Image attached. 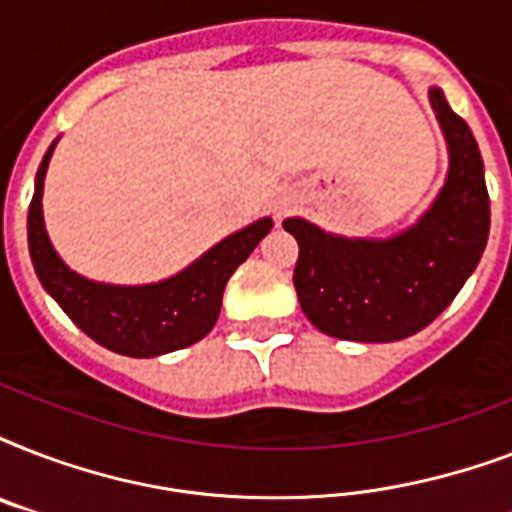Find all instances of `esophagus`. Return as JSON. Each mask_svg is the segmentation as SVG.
Returning a JSON list of instances; mask_svg holds the SVG:
<instances>
[{"label": "esophagus", "instance_id": "1", "mask_svg": "<svg viewBox=\"0 0 512 512\" xmlns=\"http://www.w3.org/2000/svg\"><path fill=\"white\" fill-rule=\"evenodd\" d=\"M279 215H284V209H279Z\"/></svg>", "mask_w": 512, "mask_h": 512}]
</instances>
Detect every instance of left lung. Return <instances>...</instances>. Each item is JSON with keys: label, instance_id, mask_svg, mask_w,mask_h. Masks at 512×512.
<instances>
[{"label": "left lung", "instance_id": "obj_1", "mask_svg": "<svg viewBox=\"0 0 512 512\" xmlns=\"http://www.w3.org/2000/svg\"><path fill=\"white\" fill-rule=\"evenodd\" d=\"M430 103L449 143V175L436 204L388 241L329 236L300 217L284 220L300 244L297 300L316 329L337 340L393 342L441 316L476 271L489 239L484 159L444 92Z\"/></svg>", "mask_w": 512, "mask_h": 512}]
</instances>
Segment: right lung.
I'll use <instances>...</instances> for the list:
<instances>
[{
    "label": "right lung",
    "instance_id": "right-lung-1",
    "mask_svg": "<svg viewBox=\"0 0 512 512\" xmlns=\"http://www.w3.org/2000/svg\"><path fill=\"white\" fill-rule=\"evenodd\" d=\"M52 148L55 143L36 172L34 199L28 207V249L42 287L58 300L68 319L98 345L132 358L162 356L207 337L220 316L225 284L271 231V217H263L223 239L167 281L148 287L95 284L68 271L44 231L42 188Z\"/></svg>",
    "mask_w": 512,
    "mask_h": 512
}]
</instances>
